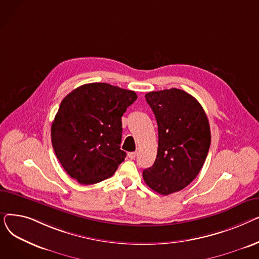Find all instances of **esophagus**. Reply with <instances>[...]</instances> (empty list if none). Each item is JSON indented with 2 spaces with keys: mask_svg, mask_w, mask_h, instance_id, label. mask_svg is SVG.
I'll return each instance as SVG.
<instances>
[{
  "mask_svg": "<svg viewBox=\"0 0 259 259\" xmlns=\"http://www.w3.org/2000/svg\"><path fill=\"white\" fill-rule=\"evenodd\" d=\"M128 156H129V158L134 159L135 157L138 156V152H137V151H135V152H129V153H128Z\"/></svg>",
  "mask_w": 259,
  "mask_h": 259,
  "instance_id": "obj_1",
  "label": "esophagus"
}]
</instances>
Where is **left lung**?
Here are the masks:
<instances>
[{
	"instance_id": "8db88e82",
	"label": "left lung",
	"mask_w": 259,
	"mask_h": 259,
	"mask_svg": "<svg viewBox=\"0 0 259 259\" xmlns=\"http://www.w3.org/2000/svg\"><path fill=\"white\" fill-rule=\"evenodd\" d=\"M158 127V148L152 167L143 171L147 186L169 195L186 188L199 171L209 152L211 132L201 105L181 89L145 94Z\"/></svg>"
}]
</instances>
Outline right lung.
Listing matches in <instances>:
<instances>
[{"mask_svg": "<svg viewBox=\"0 0 259 259\" xmlns=\"http://www.w3.org/2000/svg\"><path fill=\"white\" fill-rule=\"evenodd\" d=\"M138 99L134 91L107 83L79 86L62 101L51 126L54 152L81 185L109 179L124 161L121 116Z\"/></svg>", "mask_w": 259, "mask_h": 259, "instance_id": "obj_1", "label": "right lung"}]
</instances>
